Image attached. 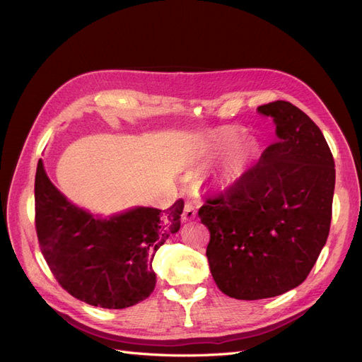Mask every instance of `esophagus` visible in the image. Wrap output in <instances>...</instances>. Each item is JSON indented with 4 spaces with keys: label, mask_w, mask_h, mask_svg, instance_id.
Masks as SVG:
<instances>
[{
    "label": "esophagus",
    "mask_w": 362,
    "mask_h": 362,
    "mask_svg": "<svg viewBox=\"0 0 362 362\" xmlns=\"http://www.w3.org/2000/svg\"><path fill=\"white\" fill-rule=\"evenodd\" d=\"M195 216H197L195 209L191 204H186L185 210H183V215H182V221L183 222H189V221L195 219Z\"/></svg>",
    "instance_id": "esophagus-1"
}]
</instances>
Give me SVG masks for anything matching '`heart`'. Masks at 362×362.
<instances>
[{"mask_svg": "<svg viewBox=\"0 0 362 362\" xmlns=\"http://www.w3.org/2000/svg\"><path fill=\"white\" fill-rule=\"evenodd\" d=\"M234 136L233 134H226L223 137V141L226 144H230L234 141ZM245 165V152L242 149H235L233 153H230V156L225 159L223 167L219 173V182L221 183H231L240 173H242Z\"/></svg>", "mask_w": 362, "mask_h": 362, "instance_id": "b5f03b06", "label": "heart"}]
</instances>
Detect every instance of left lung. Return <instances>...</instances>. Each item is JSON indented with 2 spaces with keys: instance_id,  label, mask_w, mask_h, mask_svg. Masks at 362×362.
Masks as SVG:
<instances>
[{
  "instance_id": "obj_1",
  "label": "left lung",
  "mask_w": 362,
  "mask_h": 362,
  "mask_svg": "<svg viewBox=\"0 0 362 362\" xmlns=\"http://www.w3.org/2000/svg\"><path fill=\"white\" fill-rule=\"evenodd\" d=\"M277 140L223 192L206 198V255L218 288L231 298L261 300L303 284L325 246L336 168L322 131L298 107L277 100Z\"/></svg>"
}]
</instances>
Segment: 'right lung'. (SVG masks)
Segmentation results:
<instances>
[{
    "instance_id": "right-lung-1",
    "label": "right lung",
    "mask_w": 362,
    "mask_h": 362,
    "mask_svg": "<svg viewBox=\"0 0 362 362\" xmlns=\"http://www.w3.org/2000/svg\"><path fill=\"white\" fill-rule=\"evenodd\" d=\"M34 194L38 245L66 292L103 309H125L151 296L155 252L179 231L182 198L164 211L136 207L101 219L71 204L53 186L42 159Z\"/></svg>"
}]
</instances>
